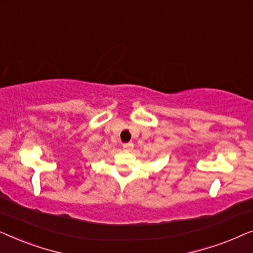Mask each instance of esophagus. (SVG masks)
I'll use <instances>...</instances> for the list:
<instances>
[{"instance_id": "34e87169", "label": "esophagus", "mask_w": 253, "mask_h": 253, "mask_svg": "<svg viewBox=\"0 0 253 253\" xmlns=\"http://www.w3.org/2000/svg\"><path fill=\"white\" fill-rule=\"evenodd\" d=\"M123 148L126 151H127V152H130V151H132L133 150V144L132 143H126V144H123Z\"/></svg>"}]
</instances>
